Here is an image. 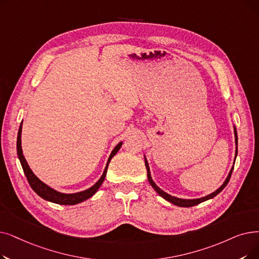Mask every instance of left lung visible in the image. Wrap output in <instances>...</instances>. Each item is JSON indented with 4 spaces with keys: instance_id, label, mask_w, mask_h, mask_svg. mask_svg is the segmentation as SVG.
<instances>
[{
    "instance_id": "left-lung-1",
    "label": "left lung",
    "mask_w": 259,
    "mask_h": 259,
    "mask_svg": "<svg viewBox=\"0 0 259 259\" xmlns=\"http://www.w3.org/2000/svg\"><path fill=\"white\" fill-rule=\"evenodd\" d=\"M234 136H235V146H236V150H235V159H234V164H235V161H236V156H237V152H238V137H237V130H236V126L234 125ZM145 157V166H146V169H147V177H148V181L150 183V185L153 187V189L155 190V192L159 194L162 198H164L166 201L170 202V203H172L174 205H177V206H181V207H192V206H195L199 203H202V202L204 201H207L209 199H212L213 197H216L219 193H221L223 188L226 187L230 181L231 179V176H232V172H233V169H234V165L232 166L231 170L227 177V179L224 180L223 184L218 188L216 189L215 192L205 196V197H201V198H197V199H182V198H178V197H175V196H171L169 194L165 193L163 189H161L159 186H157L154 181L152 180V177H151V174H150V168H149V164H148V161L147 159H146V156L144 155Z\"/></svg>"
}]
</instances>
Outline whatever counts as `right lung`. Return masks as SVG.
Returning <instances> with one entry per match:
<instances>
[{
    "mask_svg": "<svg viewBox=\"0 0 259 259\" xmlns=\"http://www.w3.org/2000/svg\"><path fill=\"white\" fill-rule=\"evenodd\" d=\"M22 125H23V120H22L20 128H19V132H18V139H17V153H18V157L20 160L21 166L23 168V171L26 176L27 181L30 185V187L32 188L33 192H35L39 197H41L42 199L53 202V203L56 204H61V205H74V204H78L80 203L82 201L88 200L89 198H91L93 195H95V193L98 190V188L102 186L103 182L105 181V178L107 176V170H108V166L110 161L112 160V157H113L117 151L120 149L122 142H119L114 149L112 150L108 162L106 164L105 167V170L102 175V177L99 178L98 181L91 187H89L85 190H82V192H78V193H74V194H64L61 192H58V190H56L54 188H52L51 186H49L48 184H46L44 182H42L41 180L32 172V170L30 169L29 165L27 164L26 160H25V156L23 154V150H22V146H21V133H22Z\"/></svg>",
    "mask_w": 259,
    "mask_h": 259,
    "instance_id": "1",
    "label": "right lung"
}]
</instances>
